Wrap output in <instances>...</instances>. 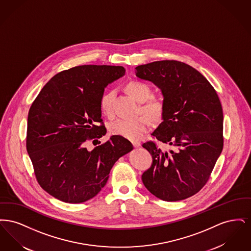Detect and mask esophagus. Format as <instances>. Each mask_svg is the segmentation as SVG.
I'll use <instances>...</instances> for the list:
<instances>
[{
	"label": "esophagus",
	"mask_w": 251,
	"mask_h": 251,
	"mask_svg": "<svg viewBox=\"0 0 251 251\" xmlns=\"http://www.w3.org/2000/svg\"><path fill=\"white\" fill-rule=\"evenodd\" d=\"M131 144L134 148H139L141 146V143L139 141H131Z\"/></svg>",
	"instance_id": "esophagus-1"
}]
</instances>
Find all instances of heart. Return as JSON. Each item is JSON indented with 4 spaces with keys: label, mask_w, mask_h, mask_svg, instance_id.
<instances>
[{
    "label": "heart",
    "mask_w": 251,
    "mask_h": 251,
    "mask_svg": "<svg viewBox=\"0 0 251 251\" xmlns=\"http://www.w3.org/2000/svg\"><path fill=\"white\" fill-rule=\"evenodd\" d=\"M127 91L137 101L144 102L152 96L151 88L149 84L142 82H130L126 86ZM115 92L113 90L103 93L100 100V107L105 116L111 117L113 114L112 100ZM141 111L144 114L134 119H121L112 122L109 126V131L113 135H118L129 140L140 139L147 130L151 125V120H161L164 114V103L157 99H151L141 105Z\"/></svg>",
    "instance_id": "1"
}]
</instances>
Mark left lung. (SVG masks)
I'll list each match as a JSON object with an SVG mask.
<instances>
[{
    "label": "left lung",
    "instance_id": "1",
    "mask_svg": "<svg viewBox=\"0 0 251 251\" xmlns=\"http://www.w3.org/2000/svg\"><path fill=\"white\" fill-rule=\"evenodd\" d=\"M135 75L158 86L164 97L163 122L143 148L152 164L142 175L146 188L165 201L185 200L206 184L223 150V111L215 88L201 72L175 60L135 68Z\"/></svg>",
    "mask_w": 251,
    "mask_h": 251
}]
</instances>
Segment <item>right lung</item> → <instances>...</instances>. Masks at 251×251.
I'll use <instances>...</instances> for the list:
<instances>
[{
  "label": "right lung",
  "instance_id": "obj_1",
  "mask_svg": "<svg viewBox=\"0 0 251 251\" xmlns=\"http://www.w3.org/2000/svg\"><path fill=\"white\" fill-rule=\"evenodd\" d=\"M125 74L120 66L84 65L54 75L29 110L27 152L36 180L50 196L68 203L94 198L109 173L132 145L112 135L87 151L88 140L105 135L100 100L108 84Z\"/></svg>",
  "mask_w": 251,
  "mask_h": 251
}]
</instances>
